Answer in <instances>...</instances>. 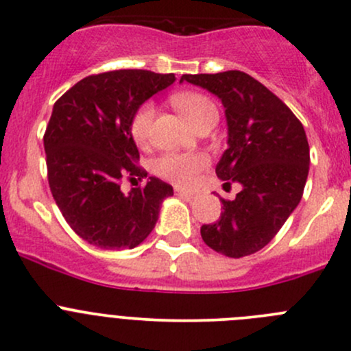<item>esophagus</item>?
<instances>
[{"label":"esophagus","instance_id":"1","mask_svg":"<svg viewBox=\"0 0 351 351\" xmlns=\"http://www.w3.org/2000/svg\"><path fill=\"white\" fill-rule=\"evenodd\" d=\"M175 191L176 195H180V197H185V198H193L195 193L190 190H185V188H180V186H175Z\"/></svg>","mask_w":351,"mask_h":351}]
</instances>
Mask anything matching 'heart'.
<instances>
[{
	"label": "heart",
	"mask_w": 351,
	"mask_h": 351,
	"mask_svg": "<svg viewBox=\"0 0 351 351\" xmlns=\"http://www.w3.org/2000/svg\"><path fill=\"white\" fill-rule=\"evenodd\" d=\"M176 109L190 121L193 126H197L204 117L210 112H217L215 106L205 95L197 94V92H183L173 97ZM154 109L151 104H145L139 108L131 121V134L132 139L139 146L146 145L151 134V123H153ZM208 165V158L200 153H168L158 158L154 161L153 168L161 178L175 183L180 186H188L195 183L202 169Z\"/></svg>",
	"instance_id": "obj_1"
}]
</instances>
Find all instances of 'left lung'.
Returning <instances> with one entry per match:
<instances>
[{"instance_id": "1", "label": "left lung", "mask_w": 351, "mask_h": 351, "mask_svg": "<svg viewBox=\"0 0 351 351\" xmlns=\"http://www.w3.org/2000/svg\"><path fill=\"white\" fill-rule=\"evenodd\" d=\"M222 101L228 147L215 173L225 185L241 183L235 200H223L202 239L227 257L250 256L274 239L301 202L309 171V145L293 110L259 80L241 70L183 75Z\"/></svg>"}]
</instances>
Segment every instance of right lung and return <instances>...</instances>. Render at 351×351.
Here are the masks:
<instances>
[{"instance_id": "right-lung-1", "label": "right lung", "mask_w": 351, "mask_h": 351, "mask_svg": "<svg viewBox=\"0 0 351 351\" xmlns=\"http://www.w3.org/2000/svg\"><path fill=\"white\" fill-rule=\"evenodd\" d=\"M175 82L173 73L112 70L88 75L55 102L43 136L53 200L79 237L101 249H132L156 225L173 188L147 173L131 134L143 102Z\"/></svg>"}]
</instances>
